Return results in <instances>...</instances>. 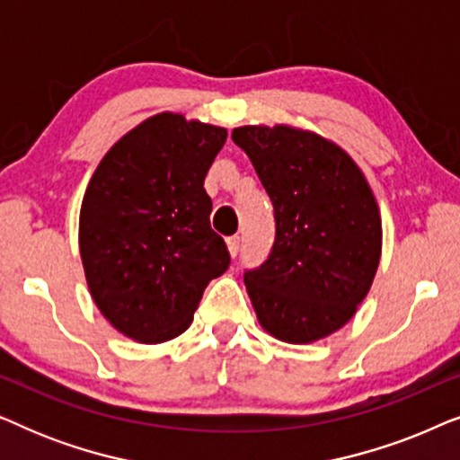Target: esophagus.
<instances>
[{"instance_id": "34e87169", "label": "esophagus", "mask_w": 460, "mask_h": 460, "mask_svg": "<svg viewBox=\"0 0 460 460\" xmlns=\"http://www.w3.org/2000/svg\"><path fill=\"white\" fill-rule=\"evenodd\" d=\"M226 244H228V253H230L232 257H236L238 251H241V238H238V236H230L228 241H226Z\"/></svg>"}]
</instances>
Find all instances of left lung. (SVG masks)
<instances>
[{
  "label": "left lung",
  "mask_w": 460,
  "mask_h": 460,
  "mask_svg": "<svg viewBox=\"0 0 460 460\" xmlns=\"http://www.w3.org/2000/svg\"><path fill=\"white\" fill-rule=\"evenodd\" d=\"M232 140L274 205L276 241L244 274L261 329L293 345L320 341L354 318L381 260V211L367 175L316 131L243 125Z\"/></svg>",
  "instance_id": "1"
}]
</instances>
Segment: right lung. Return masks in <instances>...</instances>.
Segmentation results:
<instances>
[{
	"label": "right lung",
	"mask_w": 460,
	"mask_h": 460,
	"mask_svg": "<svg viewBox=\"0 0 460 460\" xmlns=\"http://www.w3.org/2000/svg\"><path fill=\"white\" fill-rule=\"evenodd\" d=\"M226 128L159 112L109 148L85 188L79 253L98 310L121 335L163 343L190 326L230 263L205 175Z\"/></svg>",
	"instance_id": "right-lung-1"
}]
</instances>
